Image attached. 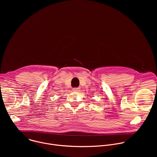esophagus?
I'll use <instances>...</instances> for the list:
<instances>
[{
	"label": "esophagus",
	"instance_id": "obj_1",
	"mask_svg": "<svg viewBox=\"0 0 157 157\" xmlns=\"http://www.w3.org/2000/svg\"><path fill=\"white\" fill-rule=\"evenodd\" d=\"M79 91V87H75V88H73V91L78 92Z\"/></svg>",
	"mask_w": 157,
	"mask_h": 157
}]
</instances>
